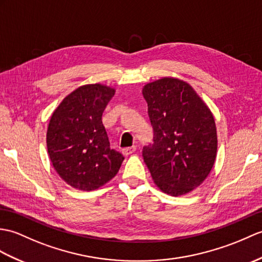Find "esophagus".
I'll use <instances>...</instances> for the list:
<instances>
[{"label":"esophagus","instance_id":"34e87169","mask_svg":"<svg viewBox=\"0 0 262 262\" xmlns=\"http://www.w3.org/2000/svg\"><path fill=\"white\" fill-rule=\"evenodd\" d=\"M135 150H136V146H132V147H126V148H123V154H124L125 156L130 155V154H133Z\"/></svg>","mask_w":262,"mask_h":262}]
</instances>
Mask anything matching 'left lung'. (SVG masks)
Segmentation results:
<instances>
[{"mask_svg":"<svg viewBox=\"0 0 262 262\" xmlns=\"http://www.w3.org/2000/svg\"><path fill=\"white\" fill-rule=\"evenodd\" d=\"M143 96L154 130V144L143 148L144 162L162 192L184 195L202 184L214 165L213 115L196 91L178 78L145 84Z\"/></svg>","mask_w":262,"mask_h":262,"instance_id":"1","label":"left lung"}]
</instances>
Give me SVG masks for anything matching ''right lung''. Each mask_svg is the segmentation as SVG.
I'll return each mask as SVG.
<instances>
[{"instance_id": "right-lung-1", "label": "right lung", "mask_w": 262, "mask_h": 262, "mask_svg": "<svg viewBox=\"0 0 262 262\" xmlns=\"http://www.w3.org/2000/svg\"><path fill=\"white\" fill-rule=\"evenodd\" d=\"M115 89L84 84L60 102L50 118L47 147L52 165L67 184L97 190L119 171L124 156L111 148L102 113Z\"/></svg>"}]
</instances>
